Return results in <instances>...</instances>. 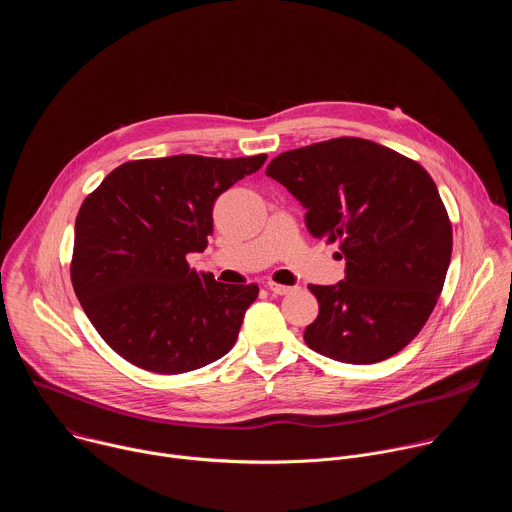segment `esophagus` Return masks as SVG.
Segmentation results:
<instances>
[{
    "mask_svg": "<svg viewBox=\"0 0 512 512\" xmlns=\"http://www.w3.org/2000/svg\"><path fill=\"white\" fill-rule=\"evenodd\" d=\"M267 287L277 296H285V294H289V291L296 289V287H291V285H283V283H275V281H267Z\"/></svg>",
    "mask_w": 512,
    "mask_h": 512,
    "instance_id": "obj_1",
    "label": "esophagus"
}]
</instances>
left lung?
Returning a JSON list of instances; mask_svg holds the SVG:
<instances>
[{
	"mask_svg": "<svg viewBox=\"0 0 512 512\" xmlns=\"http://www.w3.org/2000/svg\"><path fill=\"white\" fill-rule=\"evenodd\" d=\"M265 174L346 261L344 281L308 285L320 312L306 344L350 364L403 350L431 316L452 257L450 216L425 168L375 141L336 137L279 154Z\"/></svg>",
	"mask_w": 512,
	"mask_h": 512,
	"instance_id": "8db88e82",
	"label": "left lung"
}]
</instances>
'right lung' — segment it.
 <instances>
[{
    "label": "right lung",
    "instance_id": "1",
    "mask_svg": "<svg viewBox=\"0 0 512 512\" xmlns=\"http://www.w3.org/2000/svg\"><path fill=\"white\" fill-rule=\"evenodd\" d=\"M265 160H133L85 198L70 281L95 330L127 362L178 375L233 348L257 283H221L192 269L186 255L206 249L214 200Z\"/></svg>",
    "mask_w": 512,
    "mask_h": 512
}]
</instances>
